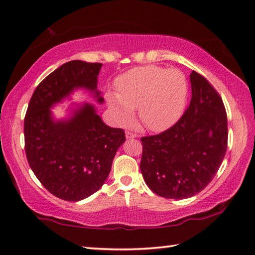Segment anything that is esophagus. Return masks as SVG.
<instances>
[{
    "instance_id": "34e87169",
    "label": "esophagus",
    "mask_w": 255,
    "mask_h": 255,
    "mask_svg": "<svg viewBox=\"0 0 255 255\" xmlns=\"http://www.w3.org/2000/svg\"><path fill=\"white\" fill-rule=\"evenodd\" d=\"M126 138L127 139H134V138H137V134H134L130 131H126Z\"/></svg>"
}]
</instances>
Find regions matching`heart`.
<instances>
[{
  "label": "heart",
  "instance_id": "1",
  "mask_svg": "<svg viewBox=\"0 0 255 255\" xmlns=\"http://www.w3.org/2000/svg\"><path fill=\"white\" fill-rule=\"evenodd\" d=\"M117 92L105 97L115 122L130 125L138 107V116L149 130L163 131L181 117L187 96V82L176 69L144 66L129 70L116 81Z\"/></svg>",
  "mask_w": 255,
  "mask_h": 255
}]
</instances>
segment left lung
Listing matches in <instances>:
<instances>
[{"mask_svg": "<svg viewBox=\"0 0 255 255\" xmlns=\"http://www.w3.org/2000/svg\"><path fill=\"white\" fill-rule=\"evenodd\" d=\"M192 100L174 126L143 137L140 162L143 180L162 197L184 199L202 192L225 158L228 123L225 105L203 75H189Z\"/></svg>", "mask_w": 255, "mask_h": 255, "instance_id": "obj_1", "label": "left lung"}]
</instances>
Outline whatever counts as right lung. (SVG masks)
<instances>
[{"label": "right lung", "instance_id": "add662e5", "mask_svg": "<svg viewBox=\"0 0 255 255\" xmlns=\"http://www.w3.org/2000/svg\"><path fill=\"white\" fill-rule=\"evenodd\" d=\"M102 66L81 60L62 64L37 86L24 119L30 169L47 191L68 202H79L99 191L126 140L123 129L105 125L91 103H72L69 116L61 119L51 111L77 90L88 91L103 104L97 90Z\"/></svg>", "mask_w": 255, "mask_h": 255}]
</instances>
